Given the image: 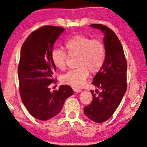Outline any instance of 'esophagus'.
I'll list each match as a JSON object with an SVG mask.
<instances>
[{"label": "esophagus", "mask_w": 147, "mask_h": 147, "mask_svg": "<svg viewBox=\"0 0 147 147\" xmlns=\"http://www.w3.org/2000/svg\"><path fill=\"white\" fill-rule=\"evenodd\" d=\"M73 89L74 92H76V93H79V92L82 91V89L76 88H74V87H73Z\"/></svg>", "instance_id": "1"}]
</instances>
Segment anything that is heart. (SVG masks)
<instances>
[{
  "instance_id": "obj_1",
  "label": "heart",
  "mask_w": 147,
  "mask_h": 147,
  "mask_svg": "<svg viewBox=\"0 0 147 147\" xmlns=\"http://www.w3.org/2000/svg\"><path fill=\"white\" fill-rule=\"evenodd\" d=\"M65 51L53 49L51 53L53 63L59 70L66 68L69 57L75 58L76 69L71 70L61 77L62 83L79 88L88 78L89 72L96 74L100 71L106 60L105 45L99 39L77 34L65 41Z\"/></svg>"
}]
</instances>
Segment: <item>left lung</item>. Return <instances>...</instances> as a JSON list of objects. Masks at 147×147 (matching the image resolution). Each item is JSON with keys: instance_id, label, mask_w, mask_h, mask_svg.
Returning <instances> with one entry per match:
<instances>
[{"instance_id": "left-lung-1", "label": "left lung", "mask_w": 147, "mask_h": 147, "mask_svg": "<svg viewBox=\"0 0 147 147\" xmlns=\"http://www.w3.org/2000/svg\"><path fill=\"white\" fill-rule=\"evenodd\" d=\"M104 34V43L106 57L100 71L94 77L92 84L101 91L90 90L93 100L84 109L85 115L94 122L100 123L111 117L117 108L127 89V63L123 48L112 30L101 24H91Z\"/></svg>"}]
</instances>
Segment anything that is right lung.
Here are the masks:
<instances>
[{
    "instance_id": "obj_1",
    "label": "right lung",
    "mask_w": 147,
    "mask_h": 147,
    "mask_svg": "<svg viewBox=\"0 0 147 147\" xmlns=\"http://www.w3.org/2000/svg\"><path fill=\"white\" fill-rule=\"evenodd\" d=\"M64 30L59 26H43L30 34L21 47L18 65L20 95L28 112L41 121L58 115L66 99L74 93L67 85L53 92L49 88L57 82L53 78L56 68L51 53Z\"/></svg>"
}]
</instances>
